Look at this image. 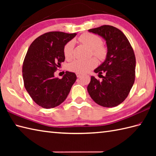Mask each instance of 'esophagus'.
I'll return each mask as SVG.
<instances>
[{"instance_id":"34e87169","label":"esophagus","mask_w":156,"mask_h":156,"mask_svg":"<svg viewBox=\"0 0 156 156\" xmlns=\"http://www.w3.org/2000/svg\"><path fill=\"white\" fill-rule=\"evenodd\" d=\"M82 75V74H80V73H76V76H77L78 78L80 77V76H81Z\"/></svg>"}]
</instances>
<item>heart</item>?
Wrapping results in <instances>:
<instances>
[{"instance_id": "obj_1", "label": "heart", "mask_w": 156, "mask_h": 156, "mask_svg": "<svg viewBox=\"0 0 156 156\" xmlns=\"http://www.w3.org/2000/svg\"><path fill=\"white\" fill-rule=\"evenodd\" d=\"M78 41L82 44L92 49V54L100 59H103L107 55V50L102 45L101 39L94 34L86 33L78 37ZM74 41L71 40L66 44L64 48V54L66 59H71L74 56ZM97 66V60L90 58L87 60L76 59L68 65V69L72 72L84 74L90 72Z\"/></svg>"}]
</instances>
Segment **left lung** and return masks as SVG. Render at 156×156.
<instances>
[{"label":"left lung","instance_id":"1","mask_svg":"<svg viewBox=\"0 0 156 156\" xmlns=\"http://www.w3.org/2000/svg\"><path fill=\"white\" fill-rule=\"evenodd\" d=\"M88 32L103 38L107 47L105 60L94 70L106 75H102L101 82L91 76L88 94L99 105L116 107L125 100L134 84L136 61L133 48L123 33L112 26L102 25Z\"/></svg>","mask_w":156,"mask_h":156}]
</instances>
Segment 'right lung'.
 I'll list each match as a JSON object with an SVG mask.
<instances>
[{"label":"right lung","mask_w":156,"mask_h":156,"mask_svg":"<svg viewBox=\"0 0 156 156\" xmlns=\"http://www.w3.org/2000/svg\"><path fill=\"white\" fill-rule=\"evenodd\" d=\"M76 35L59 31L46 33L29 46L23 64V81L31 98L43 108H54L62 104L76 80L74 72L66 71L62 79L54 76L65 60V45Z\"/></svg>","instance_id":"add662e5"}]
</instances>
